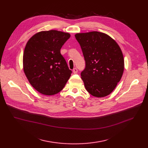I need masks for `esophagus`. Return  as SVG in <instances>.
<instances>
[{
    "mask_svg": "<svg viewBox=\"0 0 148 148\" xmlns=\"http://www.w3.org/2000/svg\"><path fill=\"white\" fill-rule=\"evenodd\" d=\"M73 72L74 74H76L77 73H78V69H77V68H74L73 70Z\"/></svg>",
    "mask_w": 148,
    "mask_h": 148,
    "instance_id": "obj_1",
    "label": "esophagus"
}]
</instances>
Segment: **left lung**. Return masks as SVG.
I'll use <instances>...</instances> for the list:
<instances>
[{"label":"left lung","mask_w":148,"mask_h":148,"mask_svg":"<svg viewBox=\"0 0 148 148\" xmlns=\"http://www.w3.org/2000/svg\"><path fill=\"white\" fill-rule=\"evenodd\" d=\"M86 61L81 73L87 91L93 96L110 95L120 81L124 60L120 47L108 35L97 31L75 35Z\"/></svg>","instance_id":"left-lung-1"}]
</instances>
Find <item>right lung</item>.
<instances>
[{"instance_id": "obj_1", "label": "right lung", "mask_w": 148, "mask_h": 148, "mask_svg": "<svg viewBox=\"0 0 148 148\" xmlns=\"http://www.w3.org/2000/svg\"><path fill=\"white\" fill-rule=\"evenodd\" d=\"M70 37L68 33L51 30L35 34L27 41L23 58L24 72L40 93H59L71 76L72 71L60 52Z\"/></svg>"}]
</instances>
